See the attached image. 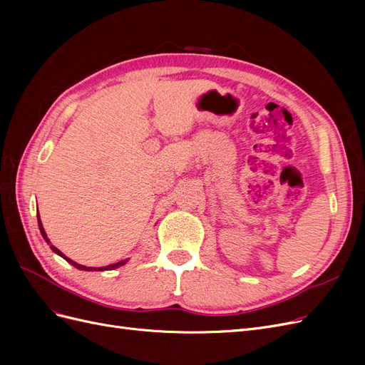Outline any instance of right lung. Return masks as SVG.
I'll return each instance as SVG.
<instances>
[{
  "label": "right lung",
  "instance_id": "add662e5",
  "mask_svg": "<svg viewBox=\"0 0 365 365\" xmlns=\"http://www.w3.org/2000/svg\"><path fill=\"white\" fill-rule=\"evenodd\" d=\"M38 225H39V230H41V235H42V237L43 239H46V242H47V244L50 245V248L54 251V252H56L58 254V256H61L62 259H65V260H67L68 263H71L73 264V267H76L77 269H81V271H108V269H115V268H118V267H121V264H125L128 260H120V262H117V263H113V264H108V267H102V268H91V267H83V264H79V263H76V262H73L71 259H68L67 256H65V254L63 252H61L56 247H54V245H51L50 244V240H48V237H47V235H46V230H43V227H42V222H41V217H39V213H38Z\"/></svg>",
  "mask_w": 365,
  "mask_h": 365
}]
</instances>
